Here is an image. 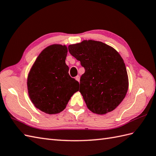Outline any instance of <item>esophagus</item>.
I'll list each match as a JSON object with an SVG mask.
<instances>
[{
    "label": "esophagus",
    "instance_id": "esophagus-1",
    "mask_svg": "<svg viewBox=\"0 0 156 156\" xmlns=\"http://www.w3.org/2000/svg\"><path fill=\"white\" fill-rule=\"evenodd\" d=\"M75 79H76V80H77V81L80 82V76H77L75 78Z\"/></svg>",
    "mask_w": 156,
    "mask_h": 156
}]
</instances>
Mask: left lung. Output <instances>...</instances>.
<instances>
[{"instance_id":"1","label":"left lung","mask_w":156,"mask_h":156,"mask_svg":"<svg viewBox=\"0 0 156 156\" xmlns=\"http://www.w3.org/2000/svg\"><path fill=\"white\" fill-rule=\"evenodd\" d=\"M68 50L85 69L80 92L87 108L100 115L115 110L124 99L129 86L126 65L119 54L112 46L92 40L70 44Z\"/></svg>"}]
</instances>
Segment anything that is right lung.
Returning a JSON list of instances; mask_svg holds the SVG:
<instances>
[{
    "label": "right lung",
    "instance_id": "obj_1",
    "mask_svg": "<svg viewBox=\"0 0 156 156\" xmlns=\"http://www.w3.org/2000/svg\"><path fill=\"white\" fill-rule=\"evenodd\" d=\"M66 45L54 44L40 53L27 78L29 98L37 109L46 114L63 111L70 98L79 90V82L70 76L65 62Z\"/></svg>",
    "mask_w": 156,
    "mask_h": 156
}]
</instances>
